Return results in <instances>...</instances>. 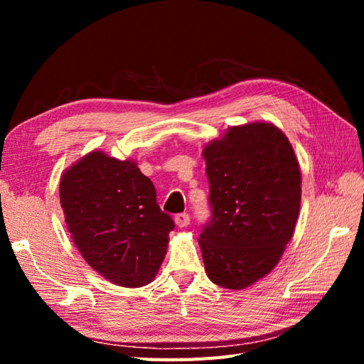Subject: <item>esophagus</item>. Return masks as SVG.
I'll return each instance as SVG.
<instances>
[{
	"instance_id": "34e87169",
	"label": "esophagus",
	"mask_w": 364,
	"mask_h": 364,
	"mask_svg": "<svg viewBox=\"0 0 364 364\" xmlns=\"http://www.w3.org/2000/svg\"><path fill=\"white\" fill-rule=\"evenodd\" d=\"M175 223H176V227H180V228L188 227L189 223H191V218H189V214H188V213L176 214V215H175Z\"/></svg>"
}]
</instances>
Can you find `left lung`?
<instances>
[{"label": "left lung", "instance_id": "8db88e82", "mask_svg": "<svg viewBox=\"0 0 364 364\" xmlns=\"http://www.w3.org/2000/svg\"><path fill=\"white\" fill-rule=\"evenodd\" d=\"M211 220L198 237L210 280L244 289L272 270L299 218L296 153L269 122L231 127L203 149Z\"/></svg>", "mask_w": 364, "mask_h": 364}]
</instances>
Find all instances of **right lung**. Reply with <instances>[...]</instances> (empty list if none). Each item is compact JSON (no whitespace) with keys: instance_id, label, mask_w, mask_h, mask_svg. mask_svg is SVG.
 Wrapping results in <instances>:
<instances>
[{"instance_id":"1","label":"right lung","mask_w":364,"mask_h":364,"mask_svg":"<svg viewBox=\"0 0 364 364\" xmlns=\"http://www.w3.org/2000/svg\"><path fill=\"white\" fill-rule=\"evenodd\" d=\"M59 197L76 249L92 269L125 288L153 282L175 223L133 159L87 153L60 176Z\"/></svg>"}]
</instances>
